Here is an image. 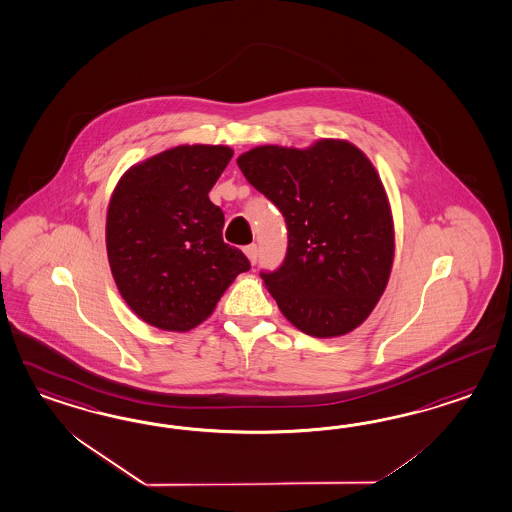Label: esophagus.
Wrapping results in <instances>:
<instances>
[{"mask_svg":"<svg viewBox=\"0 0 512 512\" xmlns=\"http://www.w3.org/2000/svg\"><path fill=\"white\" fill-rule=\"evenodd\" d=\"M243 250H245V254H247V258H249L252 265L258 262V245H254V243H252V245H247Z\"/></svg>","mask_w":512,"mask_h":512,"instance_id":"obj_1","label":"esophagus"}]
</instances>
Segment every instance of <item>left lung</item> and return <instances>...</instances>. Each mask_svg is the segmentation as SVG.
<instances>
[{"label":"left lung","mask_w":512,"mask_h":512,"mask_svg":"<svg viewBox=\"0 0 512 512\" xmlns=\"http://www.w3.org/2000/svg\"><path fill=\"white\" fill-rule=\"evenodd\" d=\"M237 166L286 220V258L260 273L280 312L318 338L359 327L395 256L391 207L372 162L350 142L320 140L308 149L254 147Z\"/></svg>","instance_id":"8db88e82"}]
</instances>
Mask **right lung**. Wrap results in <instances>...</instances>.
I'll return each mask as SVG.
<instances>
[{"instance_id": "obj_1", "label": "right lung", "mask_w": 512, "mask_h": 512, "mask_svg": "<svg viewBox=\"0 0 512 512\" xmlns=\"http://www.w3.org/2000/svg\"><path fill=\"white\" fill-rule=\"evenodd\" d=\"M234 151L177 146L129 168L106 215V250L117 290L144 322L190 331L207 320L247 256L222 239L224 213L209 190Z\"/></svg>"}]
</instances>
